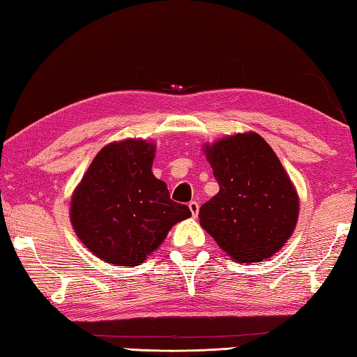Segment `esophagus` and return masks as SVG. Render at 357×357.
Listing matches in <instances>:
<instances>
[{
	"label": "esophagus",
	"instance_id": "esophagus-1",
	"mask_svg": "<svg viewBox=\"0 0 357 357\" xmlns=\"http://www.w3.org/2000/svg\"><path fill=\"white\" fill-rule=\"evenodd\" d=\"M188 207H190V210H191V215L192 216H197V213H199V202H196V201H191L190 204H188Z\"/></svg>",
	"mask_w": 357,
	"mask_h": 357
}]
</instances>
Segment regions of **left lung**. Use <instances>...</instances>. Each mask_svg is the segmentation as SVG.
Listing matches in <instances>:
<instances>
[{"mask_svg": "<svg viewBox=\"0 0 357 357\" xmlns=\"http://www.w3.org/2000/svg\"><path fill=\"white\" fill-rule=\"evenodd\" d=\"M220 192L199 210L201 226L240 264L276 254L295 230L298 195L282 165L257 133L205 147Z\"/></svg>", "mask_w": 357, "mask_h": 357, "instance_id": "1", "label": "left lung"}]
</instances>
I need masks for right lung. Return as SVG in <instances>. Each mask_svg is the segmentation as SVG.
<instances>
[{"instance_id": "add662e5", "label": "right lung", "mask_w": 357, "mask_h": 357, "mask_svg": "<svg viewBox=\"0 0 357 357\" xmlns=\"http://www.w3.org/2000/svg\"><path fill=\"white\" fill-rule=\"evenodd\" d=\"M155 146L142 139L112 142L91 162L72 196L70 220L84 246L116 266H137L174 224L191 216L152 174Z\"/></svg>"}]
</instances>
